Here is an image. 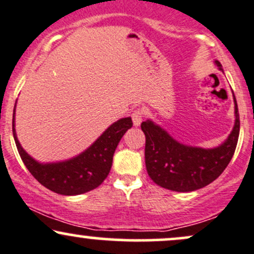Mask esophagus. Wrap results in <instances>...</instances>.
Segmentation results:
<instances>
[{
    "label": "esophagus",
    "mask_w": 254,
    "mask_h": 254,
    "mask_svg": "<svg viewBox=\"0 0 254 254\" xmlns=\"http://www.w3.org/2000/svg\"><path fill=\"white\" fill-rule=\"evenodd\" d=\"M131 118L133 125H135V127H138V125L141 124L142 118H143V110H142V108H136L135 111H132Z\"/></svg>",
    "instance_id": "obj_1"
}]
</instances>
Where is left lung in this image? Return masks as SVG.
Returning <instances> with one entry per match:
<instances>
[{"mask_svg":"<svg viewBox=\"0 0 254 254\" xmlns=\"http://www.w3.org/2000/svg\"><path fill=\"white\" fill-rule=\"evenodd\" d=\"M221 67V64L216 61ZM235 100V125L228 140L213 149L183 146L165 130L147 121L141 129L146 136V168L149 177L163 188L175 191H193L218 178L230 163L240 132V116Z\"/></svg>","mask_w":254,"mask_h":254,"instance_id":"1","label":"left lung"}]
</instances>
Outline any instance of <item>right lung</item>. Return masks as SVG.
Masks as SVG:
<instances>
[{
    "mask_svg": "<svg viewBox=\"0 0 254 254\" xmlns=\"http://www.w3.org/2000/svg\"><path fill=\"white\" fill-rule=\"evenodd\" d=\"M131 127L132 121L130 117L119 119L111 125L84 153L64 163L46 165L33 160L21 148L14 130V118L13 136L21 160L42 186L61 195H78L93 190L106 180L112 168L113 154L117 146L123 135Z\"/></svg>",
    "mask_w": 254,
    "mask_h": 254,
    "instance_id": "add662e5",
    "label": "right lung"
}]
</instances>
